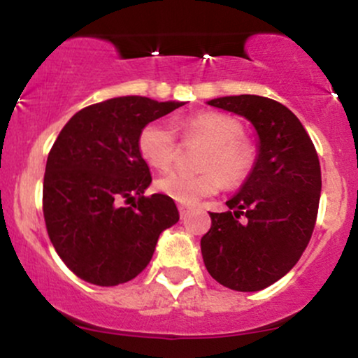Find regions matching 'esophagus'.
Instances as JSON below:
<instances>
[{"label":"esophagus","mask_w":358,"mask_h":358,"mask_svg":"<svg viewBox=\"0 0 358 358\" xmlns=\"http://www.w3.org/2000/svg\"><path fill=\"white\" fill-rule=\"evenodd\" d=\"M178 212H180V217H187V213L190 212V207H187V205H178Z\"/></svg>","instance_id":"esophagus-1"}]
</instances>
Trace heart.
Masks as SVG:
<instances>
[{"mask_svg": "<svg viewBox=\"0 0 358 358\" xmlns=\"http://www.w3.org/2000/svg\"><path fill=\"white\" fill-rule=\"evenodd\" d=\"M244 127L236 117L222 113H199L180 121L183 139L205 143L196 165L202 170L171 171L156 182L159 193L175 202L192 205L224 187H241L252 175L257 163V148L242 136ZM176 136L163 122H150L138 136L139 155L156 170H168L176 155Z\"/></svg>", "mask_w": 358, "mask_h": 358, "instance_id": "b5f03b06", "label": "heart"}]
</instances>
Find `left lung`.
Segmentation results:
<instances>
[{"label": "left lung", "instance_id": "1", "mask_svg": "<svg viewBox=\"0 0 358 358\" xmlns=\"http://www.w3.org/2000/svg\"><path fill=\"white\" fill-rule=\"evenodd\" d=\"M249 119L259 134L256 168L227 212H210L200 241L205 268L222 286L261 291L293 269L318 215L322 170L313 141L281 102L261 96L208 101Z\"/></svg>", "mask_w": 358, "mask_h": 358}]
</instances>
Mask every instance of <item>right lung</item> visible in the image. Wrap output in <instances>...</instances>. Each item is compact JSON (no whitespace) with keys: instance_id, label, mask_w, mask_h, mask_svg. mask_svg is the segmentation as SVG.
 <instances>
[{"instance_id":"1","label":"right lung","mask_w":358,"mask_h":358,"mask_svg":"<svg viewBox=\"0 0 358 358\" xmlns=\"http://www.w3.org/2000/svg\"><path fill=\"white\" fill-rule=\"evenodd\" d=\"M180 106L116 97L79 110L60 131L45 168L43 217L53 248L77 278L97 286L131 281L151 261L159 234L178 222L170 196H145L151 173L138 136ZM124 198L137 202L122 208Z\"/></svg>"}]
</instances>
